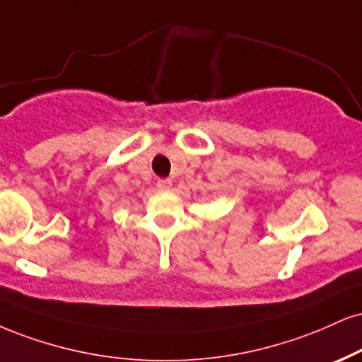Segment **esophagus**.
<instances>
[{"label":"esophagus","instance_id":"esophagus-1","mask_svg":"<svg viewBox=\"0 0 362 362\" xmlns=\"http://www.w3.org/2000/svg\"><path fill=\"white\" fill-rule=\"evenodd\" d=\"M156 187H158L160 190L172 189V180H170V178H160V180L156 182Z\"/></svg>","mask_w":362,"mask_h":362}]
</instances>
